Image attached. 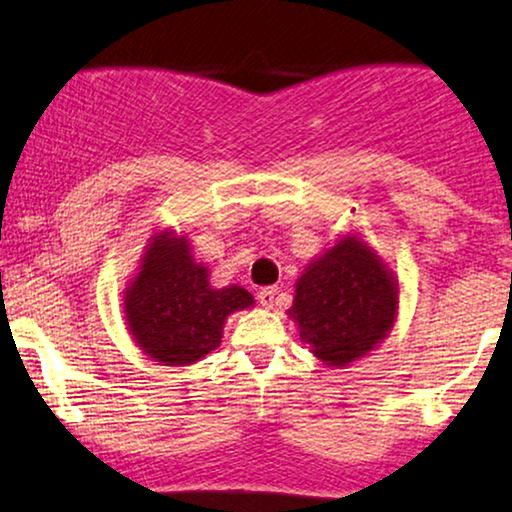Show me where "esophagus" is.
<instances>
[{
    "label": "esophagus",
    "mask_w": 512,
    "mask_h": 512,
    "mask_svg": "<svg viewBox=\"0 0 512 512\" xmlns=\"http://www.w3.org/2000/svg\"><path fill=\"white\" fill-rule=\"evenodd\" d=\"M257 300H260L262 307L271 309L278 300V288L276 286H269V288H262L260 293H257Z\"/></svg>",
    "instance_id": "1"
}]
</instances>
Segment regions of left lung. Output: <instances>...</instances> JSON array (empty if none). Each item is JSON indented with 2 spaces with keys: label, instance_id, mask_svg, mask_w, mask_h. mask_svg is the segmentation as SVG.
<instances>
[{
  "label": "left lung",
  "instance_id": "1",
  "mask_svg": "<svg viewBox=\"0 0 512 512\" xmlns=\"http://www.w3.org/2000/svg\"><path fill=\"white\" fill-rule=\"evenodd\" d=\"M399 288L390 269L357 236H345L297 278L290 307L314 357L342 368L390 333Z\"/></svg>",
  "mask_w": 512,
  "mask_h": 512
}]
</instances>
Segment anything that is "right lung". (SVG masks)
I'll use <instances>...</instances> for the list:
<instances>
[{"label":"right lung","instance_id":"add662e5","mask_svg":"<svg viewBox=\"0 0 512 512\" xmlns=\"http://www.w3.org/2000/svg\"><path fill=\"white\" fill-rule=\"evenodd\" d=\"M255 304L241 286L212 288L186 236H153L125 293V319L137 345L165 366L203 359L222 342L226 316Z\"/></svg>","mask_w":512,"mask_h":512}]
</instances>
